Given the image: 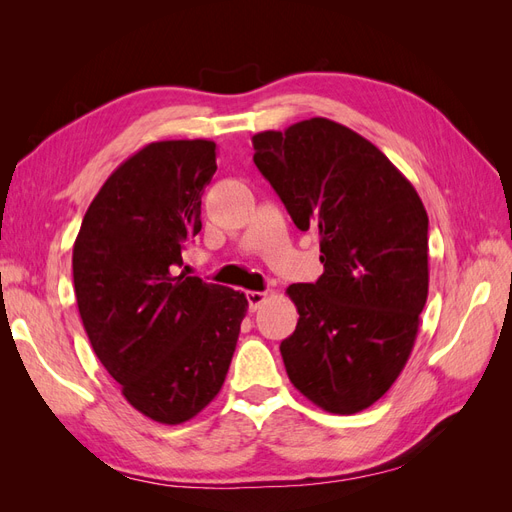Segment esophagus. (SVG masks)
<instances>
[{
    "instance_id": "obj_1",
    "label": "esophagus",
    "mask_w": 512,
    "mask_h": 512,
    "mask_svg": "<svg viewBox=\"0 0 512 512\" xmlns=\"http://www.w3.org/2000/svg\"><path fill=\"white\" fill-rule=\"evenodd\" d=\"M245 297H247V303H250V312H256V309H260V305L267 301V292L250 290V292H245Z\"/></svg>"
}]
</instances>
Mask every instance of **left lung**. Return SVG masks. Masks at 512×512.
I'll return each instance as SVG.
<instances>
[{"label":"left lung","mask_w":512,"mask_h":512,"mask_svg":"<svg viewBox=\"0 0 512 512\" xmlns=\"http://www.w3.org/2000/svg\"><path fill=\"white\" fill-rule=\"evenodd\" d=\"M254 164L297 228L320 232L324 273L292 284L280 352L294 389L333 414L369 408L406 367L427 290V211L367 138L324 117L252 138Z\"/></svg>","instance_id":"left-lung-1"}]
</instances>
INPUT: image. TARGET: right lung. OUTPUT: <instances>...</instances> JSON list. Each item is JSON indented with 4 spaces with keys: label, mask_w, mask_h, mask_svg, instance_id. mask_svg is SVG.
I'll return each instance as SVG.
<instances>
[{
    "label": "right lung",
    "mask_w": 512,
    "mask_h": 512,
    "mask_svg": "<svg viewBox=\"0 0 512 512\" xmlns=\"http://www.w3.org/2000/svg\"><path fill=\"white\" fill-rule=\"evenodd\" d=\"M215 143L158 141L104 181L72 250L83 327L128 404L151 421H190L220 393L247 299L175 273L196 237Z\"/></svg>",
    "instance_id": "right-lung-1"
}]
</instances>
